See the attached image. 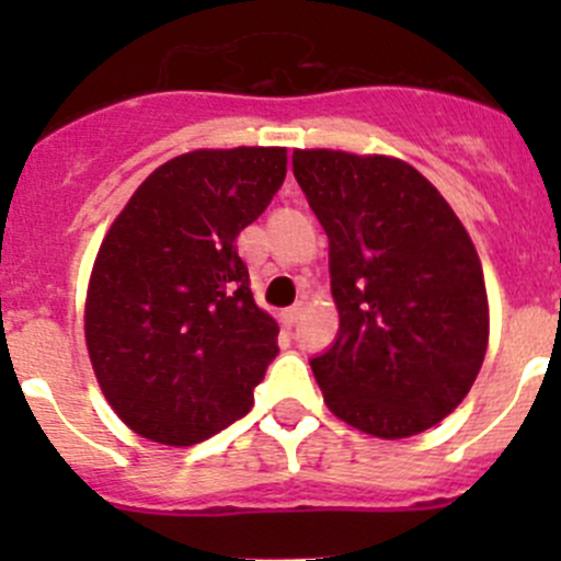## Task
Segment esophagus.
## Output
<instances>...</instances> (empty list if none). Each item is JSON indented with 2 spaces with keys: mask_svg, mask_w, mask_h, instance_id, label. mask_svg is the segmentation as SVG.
Listing matches in <instances>:
<instances>
[{
  "mask_svg": "<svg viewBox=\"0 0 561 561\" xmlns=\"http://www.w3.org/2000/svg\"><path fill=\"white\" fill-rule=\"evenodd\" d=\"M301 314H304V304H296V307L285 309V312H282V325L293 328L298 320H301Z\"/></svg>",
  "mask_w": 561,
  "mask_h": 561,
  "instance_id": "esophagus-1",
  "label": "esophagus"
}]
</instances>
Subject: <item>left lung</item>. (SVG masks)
Returning <instances> with one entry per match:
<instances>
[{"label": "left lung", "instance_id": "left-lung-1", "mask_svg": "<svg viewBox=\"0 0 561 561\" xmlns=\"http://www.w3.org/2000/svg\"><path fill=\"white\" fill-rule=\"evenodd\" d=\"M293 173L328 236L339 333L314 355L328 410L386 439L461 404L483 366V268L445 197L390 157L296 151Z\"/></svg>", "mask_w": 561, "mask_h": 561}]
</instances>
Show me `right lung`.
<instances>
[{
	"instance_id": "add662e5",
	"label": "right lung",
	"mask_w": 561,
	"mask_h": 561,
	"mask_svg": "<svg viewBox=\"0 0 561 561\" xmlns=\"http://www.w3.org/2000/svg\"><path fill=\"white\" fill-rule=\"evenodd\" d=\"M287 173L285 149L190 151L157 168L107 230L87 347L107 404L146 439L195 445L244 417L279 353L239 257Z\"/></svg>"
}]
</instances>
